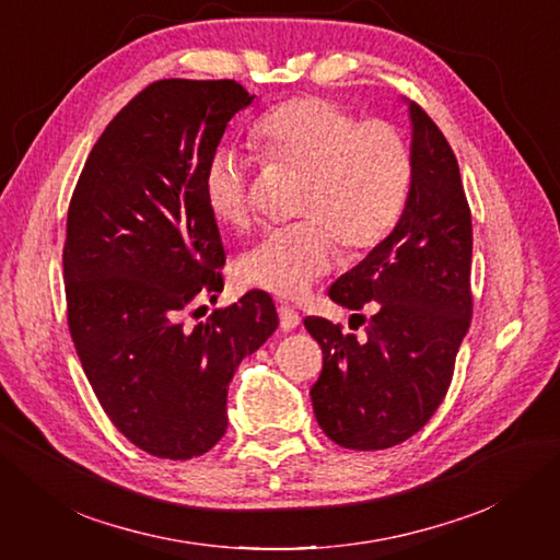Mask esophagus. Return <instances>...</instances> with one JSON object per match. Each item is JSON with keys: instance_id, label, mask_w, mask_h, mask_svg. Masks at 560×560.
Segmentation results:
<instances>
[{"instance_id": "obj_1", "label": "esophagus", "mask_w": 560, "mask_h": 560, "mask_svg": "<svg viewBox=\"0 0 560 560\" xmlns=\"http://www.w3.org/2000/svg\"><path fill=\"white\" fill-rule=\"evenodd\" d=\"M278 315H280V329L282 331H292V329L299 327L301 317H299V313L292 306H287V303H280Z\"/></svg>"}]
</instances>
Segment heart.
<instances>
[{"instance_id":"obj_1","label":"heart","mask_w":560,"mask_h":560,"mask_svg":"<svg viewBox=\"0 0 560 560\" xmlns=\"http://www.w3.org/2000/svg\"><path fill=\"white\" fill-rule=\"evenodd\" d=\"M249 142L273 173L301 177L290 229L266 233L238 259L243 282L282 299H299L329 273L338 243L350 254L381 245L395 229L413 179L404 132L385 118H364L319 95L268 109ZM202 194L219 224L245 231L254 222L249 163L219 147L202 175Z\"/></svg>"}]
</instances>
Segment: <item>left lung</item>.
Masks as SVG:
<instances>
[{
    "label": "left lung",
    "instance_id": "obj_1",
    "mask_svg": "<svg viewBox=\"0 0 560 560\" xmlns=\"http://www.w3.org/2000/svg\"><path fill=\"white\" fill-rule=\"evenodd\" d=\"M409 112L413 179L401 219L329 290L341 306L374 313H354L366 322L364 336L325 317L303 319L322 348L315 418L352 451L397 446L425 428L471 322V212L460 167L428 112L416 103Z\"/></svg>",
    "mask_w": 560,
    "mask_h": 560
}]
</instances>
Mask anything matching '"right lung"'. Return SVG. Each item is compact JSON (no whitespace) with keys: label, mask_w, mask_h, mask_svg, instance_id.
Wrapping results in <instances>:
<instances>
[{"label":"right lung","mask_w":560,"mask_h":560,"mask_svg":"<svg viewBox=\"0 0 560 560\" xmlns=\"http://www.w3.org/2000/svg\"><path fill=\"white\" fill-rule=\"evenodd\" d=\"M252 100L233 79L149 83L100 135L67 210V325L83 374L114 428L167 460L224 436L235 369L278 327L261 290L186 325L224 290L202 175Z\"/></svg>","instance_id":"add662e5"}]
</instances>
